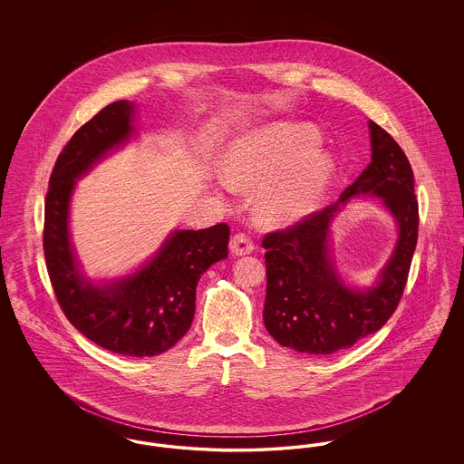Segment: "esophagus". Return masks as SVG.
Returning <instances> with one entry per match:
<instances>
[{
	"mask_svg": "<svg viewBox=\"0 0 464 464\" xmlns=\"http://www.w3.org/2000/svg\"><path fill=\"white\" fill-rule=\"evenodd\" d=\"M229 250L235 256H245V254H250L254 250V242H252V238L248 235L237 233L231 238V242H229Z\"/></svg>",
	"mask_w": 464,
	"mask_h": 464,
	"instance_id": "esophagus-1",
	"label": "esophagus"
}]
</instances>
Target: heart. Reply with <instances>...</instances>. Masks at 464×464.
<instances>
[{
  "label": "heart",
  "mask_w": 464,
  "mask_h": 464,
  "mask_svg": "<svg viewBox=\"0 0 464 464\" xmlns=\"http://www.w3.org/2000/svg\"><path fill=\"white\" fill-rule=\"evenodd\" d=\"M320 133L306 123H275L237 139L222 158L231 188H261L256 208L266 224L309 216L334 172V158L318 148Z\"/></svg>",
  "instance_id": "heart-1"
}]
</instances>
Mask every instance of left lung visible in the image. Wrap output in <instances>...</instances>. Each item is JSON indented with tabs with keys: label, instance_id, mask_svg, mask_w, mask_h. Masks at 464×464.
<instances>
[{
	"label": "left lung",
	"instance_id": "left-lung-1",
	"mask_svg": "<svg viewBox=\"0 0 464 464\" xmlns=\"http://www.w3.org/2000/svg\"><path fill=\"white\" fill-rule=\"evenodd\" d=\"M369 129L372 161L339 201L263 238L266 329L299 353H335L379 331L395 313L407 284L420 229L414 174L397 140L372 120ZM358 194L382 198L399 224L398 246L376 287L367 291L342 284L328 248L334 212Z\"/></svg>",
	"mask_w": 464,
	"mask_h": 464
}]
</instances>
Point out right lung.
Listing matches in <instances>:
<instances>
[{
	"mask_svg": "<svg viewBox=\"0 0 464 464\" xmlns=\"http://www.w3.org/2000/svg\"><path fill=\"white\" fill-rule=\"evenodd\" d=\"M133 108L116 101L69 139L44 199V250L57 301L74 329L112 353L155 356L191 327L199 276L227 257L229 226L174 231L130 276L95 285L80 271L69 240V199L76 179L132 135Z\"/></svg>",
	"mask_w": 464,
	"mask_h": 464,
	"instance_id": "1",
	"label": "right lung"
}]
</instances>
